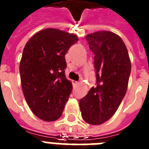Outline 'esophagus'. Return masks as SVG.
<instances>
[{
	"instance_id": "esophagus-1",
	"label": "esophagus",
	"mask_w": 149,
	"mask_h": 149,
	"mask_svg": "<svg viewBox=\"0 0 149 149\" xmlns=\"http://www.w3.org/2000/svg\"><path fill=\"white\" fill-rule=\"evenodd\" d=\"M72 83H73V84H74V85H77V84H79V82H77V81H73V82H72Z\"/></svg>"
}]
</instances>
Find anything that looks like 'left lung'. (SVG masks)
I'll list each match as a JSON object with an SVG mask.
<instances>
[{
	"mask_svg": "<svg viewBox=\"0 0 149 149\" xmlns=\"http://www.w3.org/2000/svg\"><path fill=\"white\" fill-rule=\"evenodd\" d=\"M94 54L96 86L79 101L83 120L102 124L115 114L125 96L131 72V62L122 38L110 31L86 37Z\"/></svg>",
	"mask_w": 149,
	"mask_h": 149,
	"instance_id": "8db88e82",
	"label": "left lung"
}]
</instances>
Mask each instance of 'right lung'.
Returning <instances> with one entry per match:
<instances>
[{"instance_id":"obj_1","label":"right lung","mask_w":149,"mask_h":149,"mask_svg":"<svg viewBox=\"0 0 149 149\" xmlns=\"http://www.w3.org/2000/svg\"><path fill=\"white\" fill-rule=\"evenodd\" d=\"M78 37L58 29L47 28L26 43L20 63L23 93L36 116L46 122L57 120L72 92L65 75V55Z\"/></svg>"}]
</instances>
